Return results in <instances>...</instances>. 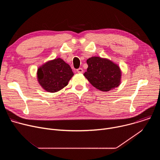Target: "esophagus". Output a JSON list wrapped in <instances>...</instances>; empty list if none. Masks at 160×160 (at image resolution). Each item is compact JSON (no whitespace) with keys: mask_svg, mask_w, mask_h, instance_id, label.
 Instances as JSON below:
<instances>
[{"mask_svg":"<svg viewBox=\"0 0 160 160\" xmlns=\"http://www.w3.org/2000/svg\"><path fill=\"white\" fill-rule=\"evenodd\" d=\"M77 72L78 73H82L83 72V70L82 68H78V69L77 70Z\"/></svg>","mask_w":160,"mask_h":160,"instance_id":"1","label":"esophagus"}]
</instances>
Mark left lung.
<instances>
[{
  "label": "left lung",
  "instance_id": "1",
  "mask_svg": "<svg viewBox=\"0 0 160 160\" xmlns=\"http://www.w3.org/2000/svg\"><path fill=\"white\" fill-rule=\"evenodd\" d=\"M87 63L88 68L83 75L96 88L108 92L120 84L122 72L117 64L100 57L90 58Z\"/></svg>",
  "mask_w": 160,
  "mask_h": 160
}]
</instances>
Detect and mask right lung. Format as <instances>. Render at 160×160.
<instances>
[{
	"label": "right lung",
	"instance_id": "add662e5",
	"mask_svg": "<svg viewBox=\"0 0 160 160\" xmlns=\"http://www.w3.org/2000/svg\"><path fill=\"white\" fill-rule=\"evenodd\" d=\"M73 75L70 65L61 58L45 62L37 70L38 83L49 92H56L63 88Z\"/></svg>",
	"mask_w": 160,
	"mask_h": 160
}]
</instances>
